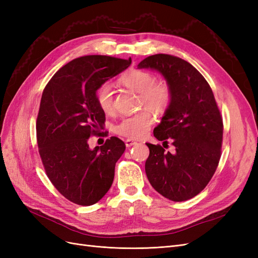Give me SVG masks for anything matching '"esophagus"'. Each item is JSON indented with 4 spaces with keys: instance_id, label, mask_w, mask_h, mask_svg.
<instances>
[{
    "instance_id": "34e87169",
    "label": "esophagus",
    "mask_w": 258,
    "mask_h": 258,
    "mask_svg": "<svg viewBox=\"0 0 258 258\" xmlns=\"http://www.w3.org/2000/svg\"><path fill=\"white\" fill-rule=\"evenodd\" d=\"M124 144H126V146H127V147H131V146L136 145V144H137V142H136V141H134V140H131V139H127L126 141H124Z\"/></svg>"
}]
</instances>
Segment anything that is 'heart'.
I'll use <instances>...</instances> for the list:
<instances>
[{
	"instance_id": "1",
	"label": "heart",
	"mask_w": 258,
	"mask_h": 258,
	"mask_svg": "<svg viewBox=\"0 0 258 258\" xmlns=\"http://www.w3.org/2000/svg\"><path fill=\"white\" fill-rule=\"evenodd\" d=\"M119 83L140 95L141 104L154 113H165L172 102V90L166 82H156L155 76L143 70H131L124 73ZM99 107L105 114L113 112V88L110 84L104 83L96 92ZM153 114L150 111H142L123 118L116 124V134L132 139L141 138L153 123Z\"/></svg>"
}]
</instances>
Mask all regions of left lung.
<instances>
[{"label":"left lung","mask_w":258,"mask_h":258,"mask_svg":"<svg viewBox=\"0 0 258 258\" xmlns=\"http://www.w3.org/2000/svg\"><path fill=\"white\" fill-rule=\"evenodd\" d=\"M138 69L159 73L172 90V102L155 127L154 137L166 144L170 140L175 151L146 143V176L167 199L188 200L208 185L221 158L223 119L213 91L196 68L170 54L147 57Z\"/></svg>","instance_id":"obj_1"}]
</instances>
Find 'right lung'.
Masks as SVG:
<instances>
[{"label": "right lung", "mask_w": 258, "mask_h": 258, "mask_svg": "<svg viewBox=\"0 0 258 258\" xmlns=\"http://www.w3.org/2000/svg\"><path fill=\"white\" fill-rule=\"evenodd\" d=\"M130 64L131 58H77L62 67L43 91L36 121L38 151L50 182L76 205L97 204L112 186L126 145L112 137L91 150L88 139L105 121L97 89Z\"/></svg>", "instance_id": "obj_1"}]
</instances>
